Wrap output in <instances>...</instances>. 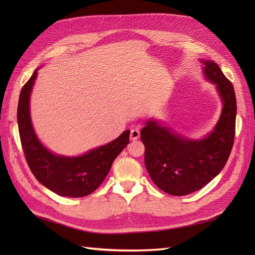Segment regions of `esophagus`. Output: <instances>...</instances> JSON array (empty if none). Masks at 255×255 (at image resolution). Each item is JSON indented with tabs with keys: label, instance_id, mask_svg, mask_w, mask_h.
I'll return each instance as SVG.
<instances>
[{
	"label": "esophagus",
	"instance_id": "esophagus-1",
	"mask_svg": "<svg viewBox=\"0 0 255 255\" xmlns=\"http://www.w3.org/2000/svg\"><path fill=\"white\" fill-rule=\"evenodd\" d=\"M140 137V131L138 130L137 128L131 129L130 131V140H137Z\"/></svg>",
	"mask_w": 255,
	"mask_h": 255
}]
</instances>
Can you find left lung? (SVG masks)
Here are the masks:
<instances>
[{
    "label": "left lung",
    "instance_id": "8db88e82",
    "mask_svg": "<svg viewBox=\"0 0 255 255\" xmlns=\"http://www.w3.org/2000/svg\"><path fill=\"white\" fill-rule=\"evenodd\" d=\"M206 81L215 84L221 114L213 130L192 139L173 130L165 122L150 118L140 131L144 164L162 191L183 196L203 188L224 169L235 140L237 101L234 86L213 60L200 59Z\"/></svg>",
    "mask_w": 255,
    "mask_h": 255
}]
</instances>
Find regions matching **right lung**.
<instances>
[{
    "mask_svg": "<svg viewBox=\"0 0 255 255\" xmlns=\"http://www.w3.org/2000/svg\"><path fill=\"white\" fill-rule=\"evenodd\" d=\"M39 69L23 86L18 100V131L26 161L37 181L53 193L66 197L86 196L105 180L114 160L129 143L130 130L80 155L52 152L38 138L30 117V94Z\"/></svg>",
    "mask_w": 255,
    "mask_h": 255,
    "instance_id": "1",
    "label": "right lung"
}]
</instances>
